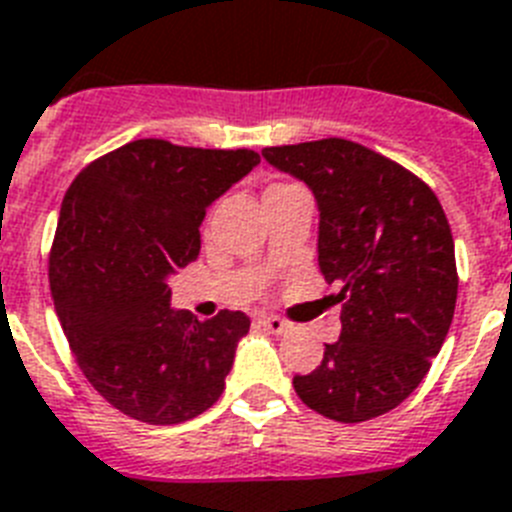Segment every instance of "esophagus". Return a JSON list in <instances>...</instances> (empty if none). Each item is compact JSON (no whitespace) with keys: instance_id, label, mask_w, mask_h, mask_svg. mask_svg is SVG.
Returning <instances> with one entry per match:
<instances>
[{"instance_id":"esophagus-1","label":"esophagus","mask_w":512,"mask_h":512,"mask_svg":"<svg viewBox=\"0 0 512 512\" xmlns=\"http://www.w3.org/2000/svg\"><path fill=\"white\" fill-rule=\"evenodd\" d=\"M260 325H263L268 333H273V336H281V333H286V328H289V322L281 320V317L276 315H260Z\"/></svg>"}]
</instances>
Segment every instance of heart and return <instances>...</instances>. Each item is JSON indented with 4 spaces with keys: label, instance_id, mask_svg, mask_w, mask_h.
Instances as JSON below:
<instances>
[{
    "label": "heart",
    "instance_id": "b5f03b06",
    "mask_svg": "<svg viewBox=\"0 0 512 512\" xmlns=\"http://www.w3.org/2000/svg\"><path fill=\"white\" fill-rule=\"evenodd\" d=\"M281 187H289V184H276V187H270V190H281ZM268 190V192H270Z\"/></svg>",
    "mask_w": 512,
    "mask_h": 512
}]
</instances>
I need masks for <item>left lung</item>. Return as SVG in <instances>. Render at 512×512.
<instances>
[{
	"mask_svg": "<svg viewBox=\"0 0 512 512\" xmlns=\"http://www.w3.org/2000/svg\"><path fill=\"white\" fill-rule=\"evenodd\" d=\"M307 184L320 210L317 263L341 294V338L296 395L333 422L388 414L419 388L448 336L458 296L455 247L440 200L401 163L328 137L265 148Z\"/></svg>",
	"mask_w": 512,
	"mask_h": 512,
	"instance_id": "8db88e82",
	"label": "left lung"
}]
</instances>
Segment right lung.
I'll return each instance as SVG.
<instances>
[{
	"label": "right lung",
	"mask_w": 512,
	"mask_h": 512,
	"mask_svg": "<svg viewBox=\"0 0 512 512\" xmlns=\"http://www.w3.org/2000/svg\"><path fill=\"white\" fill-rule=\"evenodd\" d=\"M255 150L135 140L88 163L62 200L49 255L57 317L88 382L122 414L179 424L221 398L244 312L171 309L169 276L200 255L208 205Z\"/></svg>",
	"instance_id": "obj_1"
}]
</instances>
